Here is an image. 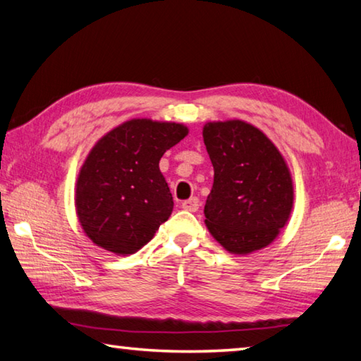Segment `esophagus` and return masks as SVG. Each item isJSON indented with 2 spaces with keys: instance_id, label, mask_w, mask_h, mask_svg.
Masks as SVG:
<instances>
[{
  "instance_id": "34e87169",
  "label": "esophagus",
  "mask_w": 361,
  "mask_h": 361,
  "mask_svg": "<svg viewBox=\"0 0 361 361\" xmlns=\"http://www.w3.org/2000/svg\"><path fill=\"white\" fill-rule=\"evenodd\" d=\"M199 207H200V202H199L197 197L188 199V200H185V202L181 203V208H183V209H186V212H192V213L197 212Z\"/></svg>"
}]
</instances>
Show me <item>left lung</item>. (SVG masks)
Instances as JSON below:
<instances>
[{"instance_id": "left-lung-1", "label": "left lung", "mask_w": 361, "mask_h": 361, "mask_svg": "<svg viewBox=\"0 0 361 361\" xmlns=\"http://www.w3.org/2000/svg\"><path fill=\"white\" fill-rule=\"evenodd\" d=\"M203 142L214 169L205 224L233 254H249L278 237L293 205L290 172L270 139L240 120L208 123Z\"/></svg>"}]
</instances>
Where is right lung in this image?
I'll list each match as a JSON object with an SVG mask.
<instances>
[{
  "label": "right lung",
  "mask_w": 361,
  "mask_h": 361,
  "mask_svg": "<svg viewBox=\"0 0 361 361\" xmlns=\"http://www.w3.org/2000/svg\"><path fill=\"white\" fill-rule=\"evenodd\" d=\"M188 134L176 123L130 120L96 143L77 180L75 207L85 233L115 254H134L173 209L159 161Z\"/></svg>",
  "instance_id": "1"
}]
</instances>
